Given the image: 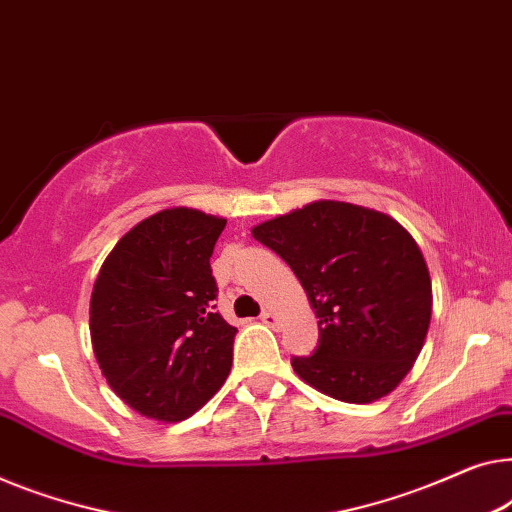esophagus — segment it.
I'll return each mask as SVG.
<instances>
[{"label": "esophagus", "instance_id": "1", "mask_svg": "<svg viewBox=\"0 0 512 512\" xmlns=\"http://www.w3.org/2000/svg\"><path fill=\"white\" fill-rule=\"evenodd\" d=\"M261 321H263L265 325H270V328H274V325L279 323V318H277V314H272L270 309H265L263 314H261Z\"/></svg>", "mask_w": 512, "mask_h": 512}]
</instances>
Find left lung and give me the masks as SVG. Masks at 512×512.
<instances>
[{
    "mask_svg": "<svg viewBox=\"0 0 512 512\" xmlns=\"http://www.w3.org/2000/svg\"><path fill=\"white\" fill-rule=\"evenodd\" d=\"M318 318V346L295 374L348 404H369L409 374L432 318V281L404 226L367 207L318 201L258 224Z\"/></svg>",
    "mask_w": 512,
    "mask_h": 512,
    "instance_id": "left-lung-1",
    "label": "left lung"
}]
</instances>
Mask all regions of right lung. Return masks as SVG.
Returning a JSON list of instances; mask_svg holds the SVG:
<instances>
[{
  "mask_svg": "<svg viewBox=\"0 0 512 512\" xmlns=\"http://www.w3.org/2000/svg\"><path fill=\"white\" fill-rule=\"evenodd\" d=\"M226 219L173 207L133 226L94 281V355L140 416L189 418L224 385L235 330L219 311L210 256Z\"/></svg>",
  "mask_w": 512,
  "mask_h": 512,
  "instance_id": "add662e5",
  "label": "right lung"
}]
</instances>
